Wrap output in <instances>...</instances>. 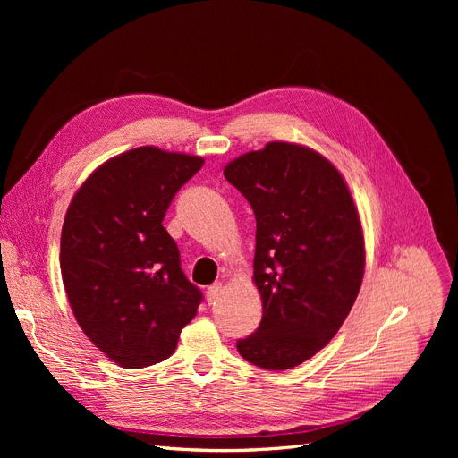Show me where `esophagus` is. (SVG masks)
Instances as JSON below:
<instances>
[{
	"label": "esophagus",
	"instance_id": "1",
	"mask_svg": "<svg viewBox=\"0 0 458 458\" xmlns=\"http://www.w3.org/2000/svg\"><path fill=\"white\" fill-rule=\"evenodd\" d=\"M221 295H223V284H221V282H215V284H211V285L208 287L206 297H208V302H209V304H215L216 301H219Z\"/></svg>",
	"mask_w": 458,
	"mask_h": 458
}]
</instances>
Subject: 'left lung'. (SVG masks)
Returning <instances> with one entry per match:
<instances>
[{"label":"left lung","mask_w":458,"mask_h":458,"mask_svg":"<svg viewBox=\"0 0 458 458\" xmlns=\"http://www.w3.org/2000/svg\"><path fill=\"white\" fill-rule=\"evenodd\" d=\"M256 216L254 282L261 323L237 340L247 362L282 371L340 330L364 278V235L351 192L328 159L269 142L225 168Z\"/></svg>","instance_id":"8db88e82"}]
</instances>
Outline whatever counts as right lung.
<instances>
[{
  "label": "right lung",
  "instance_id": "obj_1",
  "mask_svg": "<svg viewBox=\"0 0 458 458\" xmlns=\"http://www.w3.org/2000/svg\"><path fill=\"white\" fill-rule=\"evenodd\" d=\"M202 165L140 147L96 168L68 206L59 256L68 302L87 338L118 366L166 360L204 299L163 228L174 195Z\"/></svg>",
  "mask_w": 458,
  "mask_h": 458
}]
</instances>
